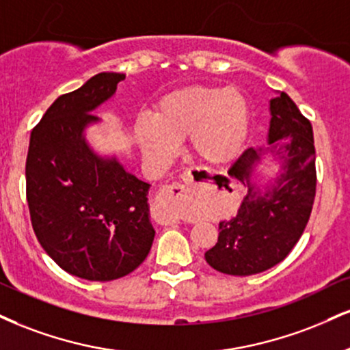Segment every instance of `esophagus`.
I'll use <instances>...</instances> for the list:
<instances>
[{
    "label": "esophagus",
    "mask_w": 350,
    "mask_h": 350,
    "mask_svg": "<svg viewBox=\"0 0 350 350\" xmlns=\"http://www.w3.org/2000/svg\"><path fill=\"white\" fill-rule=\"evenodd\" d=\"M193 174L196 167L183 172L184 184H171L164 186L158 192L157 202H154V220L161 225H176L183 220V207H184V196L187 189L193 183Z\"/></svg>",
    "instance_id": "obj_1"
}]
</instances>
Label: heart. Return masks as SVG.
Here are the masks:
<instances>
[{"label": "heart", "mask_w": 350, "mask_h": 350, "mask_svg": "<svg viewBox=\"0 0 350 350\" xmlns=\"http://www.w3.org/2000/svg\"><path fill=\"white\" fill-rule=\"evenodd\" d=\"M250 130V107L234 88L189 86L166 94L154 109L153 120L142 117L135 125L143 157L164 164L187 137L189 150L200 161L223 164L243 150Z\"/></svg>", "instance_id": "obj_1"}]
</instances>
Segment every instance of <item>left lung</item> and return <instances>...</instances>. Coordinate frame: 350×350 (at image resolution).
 Masks as SVG:
<instances>
[{
    "label": "left lung",
    "mask_w": 350,
    "mask_h": 350,
    "mask_svg": "<svg viewBox=\"0 0 350 350\" xmlns=\"http://www.w3.org/2000/svg\"><path fill=\"white\" fill-rule=\"evenodd\" d=\"M269 151L282 159L275 186L260 192L251 183L260 154L247 148L230 174L246 184L247 193L238 213L220 221L218 241L205 252L215 271L228 275H252L267 271L288 256L305 231L317 196L314 140L310 120L288 94L271 99Z\"/></svg>",
    "instance_id": "obj_1"
}]
</instances>
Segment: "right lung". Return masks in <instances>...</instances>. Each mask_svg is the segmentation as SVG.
Returning <instances> with one entry per match:
<instances>
[{
  "label": "right lung",
  "instance_id": "obj_1",
  "mask_svg": "<svg viewBox=\"0 0 350 350\" xmlns=\"http://www.w3.org/2000/svg\"><path fill=\"white\" fill-rule=\"evenodd\" d=\"M124 73H99L62 94L32 129L26 196L33 233L71 275L109 282L133 272L151 250L148 189L116 158L88 146L83 130Z\"/></svg>",
  "mask_w": 350,
  "mask_h": 350
}]
</instances>
